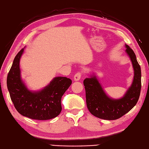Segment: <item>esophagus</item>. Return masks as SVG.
Wrapping results in <instances>:
<instances>
[{"label": "esophagus", "mask_w": 149, "mask_h": 149, "mask_svg": "<svg viewBox=\"0 0 149 149\" xmlns=\"http://www.w3.org/2000/svg\"><path fill=\"white\" fill-rule=\"evenodd\" d=\"M82 75V72H78L77 73L75 74V75L74 76V81H78L80 80V79Z\"/></svg>", "instance_id": "esophagus-1"}]
</instances>
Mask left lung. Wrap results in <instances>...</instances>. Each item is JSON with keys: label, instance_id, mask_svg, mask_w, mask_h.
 Segmentation results:
<instances>
[{"label": "left lung", "instance_id": "left-lung-1", "mask_svg": "<svg viewBox=\"0 0 149 149\" xmlns=\"http://www.w3.org/2000/svg\"><path fill=\"white\" fill-rule=\"evenodd\" d=\"M125 52L130 57L134 69V78L131 87L120 99L113 100L105 94L96 77L92 75L85 78L84 85L85 89L86 102L89 111L101 119L116 120L133 108L138 101L141 87V68L136 55L128 45Z\"/></svg>", "mask_w": 149, "mask_h": 149}]
</instances>
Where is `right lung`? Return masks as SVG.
<instances>
[{
    "mask_svg": "<svg viewBox=\"0 0 149 149\" xmlns=\"http://www.w3.org/2000/svg\"><path fill=\"white\" fill-rule=\"evenodd\" d=\"M24 50L22 48L16 55L7 77L8 89L16 110L23 116L34 120L57 117L62 110V96L71 85V80L56 77L41 91L28 90L22 80L19 69V59Z\"/></svg>",
    "mask_w": 149,
    "mask_h": 149,
    "instance_id": "obj_1",
    "label": "right lung"
}]
</instances>
